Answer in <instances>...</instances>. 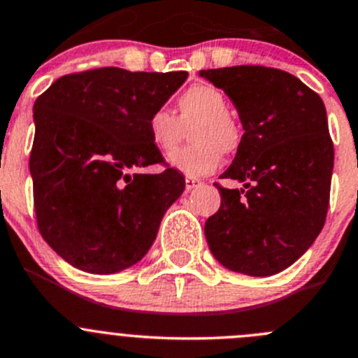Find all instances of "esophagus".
<instances>
[{"mask_svg":"<svg viewBox=\"0 0 358 358\" xmlns=\"http://www.w3.org/2000/svg\"><path fill=\"white\" fill-rule=\"evenodd\" d=\"M199 185H201V180L199 178H196V176H185V189L187 190H192Z\"/></svg>","mask_w":358,"mask_h":358,"instance_id":"1","label":"esophagus"}]
</instances>
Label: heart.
I'll return each mask as SVG.
<instances>
[{
	"instance_id": "b5f03b06",
	"label": "heart",
	"mask_w": 358,
	"mask_h": 358,
	"mask_svg": "<svg viewBox=\"0 0 358 358\" xmlns=\"http://www.w3.org/2000/svg\"><path fill=\"white\" fill-rule=\"evenodd\" d=\"M189 128L192 143L169 159L173 168L187 176L212 173L222 153L235 152L240 145L238 123L229 115L226 95L215 86H190L176 99V116L157 108L146 120L150 141L164 155L178 148Z\"/></svg>"
}]
</instances>
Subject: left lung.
I'll use <instances>...</instances> for the list:
<instances>
[{
	"label": "left lung",
	"instance_id": "8db88e82",
	"mask_svg": "<svg viewBox=\"0 0 358 358\" xmlns=\"http://www.w3.org/2000/svg\"><path fill=\"white\" fill-rule=\"evenodd\" d=\"M235 102L243 125L233 164L215 182L220 206L205 222L217 262L247 275L288 268L327 219L334 143L323 100L292 73L262 65L199 72Z\"/></svg>",
	"mask_w": 358,
	"mask_h": 358
}]
</instances>
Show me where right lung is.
Returning a JSON list of instances; mask_svg holds the SVG:
<instances>
[{"label": "right lung", "instance_id": "obj_1", "mask_svg": "<svg viewBox=\"0 0 358 358\" xmlns=\"http://www.w3.org/2000/svg\"><path fill=\"white\" fill-rule=\"evenodd\" d=\"M187 76L100 66L66 73L36 99L29 153L36 226L76 268L115 273L138 263L185 189L150 141L146 120ZM157 163L160 173H141Z\"/></svg>", "mask_w": 358, "mask_h": 358}]
</instances>
